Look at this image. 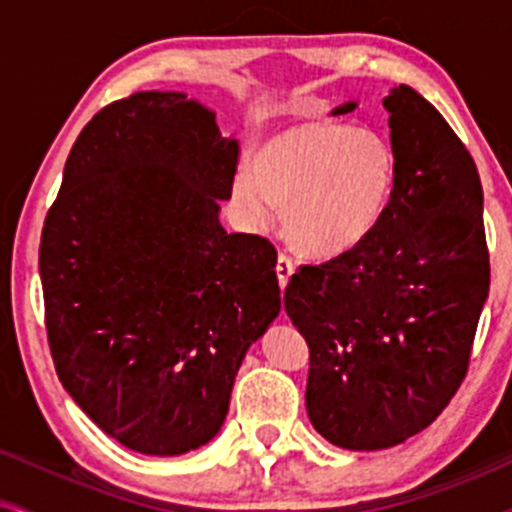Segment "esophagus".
<instances>
[{
  "instance_id": "1",
  "label": "esophagus",
  "mask_w": 512,
  "mask_h": 512,
  "mask_svg": "<svg viewBox=\"0 0 512 512\" xmlns=\"http://www.w3.org/2000/svg\"><path fill=\"white\" fill-rule=\"evenodd\" d=\"M275 273H278L280 287H285L287 283H290L292 273H295V263H292V258L285 256V254H280L278 256V263H275Z\"/></svg>"
}]
</instances>
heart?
Returning a JSON list of instances; mask_svg holds the SVG:
<instances>
[{"label":"heart","mask_w":512,"mask_h":512,"mask_svg":"<svg viewBox=\"0 0 512 512\" xmlns=\"http://www.w3.org/2000/svg\"><path fill=\"white\" fill-rule=\"evenodd\" d=\"M399 159L387 135L336 120L292 125L263 142L234 179L246 220L268 227L275 205L309 256L346 254L375 232L392 203Z\"/></svg>","instance_id":"heart-1"}]
</instances>
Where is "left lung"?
<instances>
[{
  "instance_id": "left-lung-1",
  "label": "left lung",
  "mask_w": 512,
  "mask_h": 512,
  "mask_svg": "<svg viewBox=\"0 0 512 512\" xmlns=\"http://www.w3.org/2000/svg\"><path fill=\"white\" fill-rule=\"evenodd\" d=\"M384 108L399 171L382 222L285 287L287 317L309 346V421L360 452L409 440L450 404L491 283L472 154L411 86L389 91Z\"/></svg>"
}]
</instances>
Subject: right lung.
<instances>
[{
  "label": "right lung",
  "mask_w": 512,
  "mask_h": 512,
  "mask_svg": "<svg viewBox=\"0 0 512 512\" xmlns=\"http://www.w3.org/2000/svg\"><path fill=\"white\" fill-rule=\"evenodd\" d=\"M239 142L181 91H140L86 123L40 237L57 377L142 455L198 450L280 312L273 244L227 234Z\"/></svg>",
  "instance_id": "right-lung-1"
}]
</instances>
